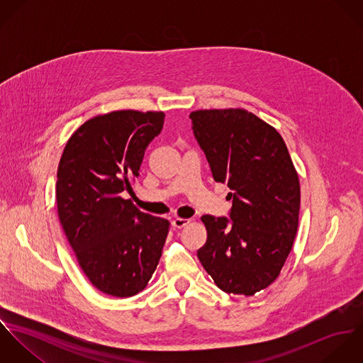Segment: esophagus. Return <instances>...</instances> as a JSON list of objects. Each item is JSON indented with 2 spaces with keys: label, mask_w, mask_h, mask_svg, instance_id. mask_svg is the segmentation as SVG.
<instances>
[{
  "label": "esophagus",
  "mask_w": 363,
  "mask_h": 363,
  "mask_svg": "<svg viewBox=\"0 0 363 363\" xmlns=\"http://www.w3.org/2000/svg\"><path fill=\"white\" fill-rule=\"evenodd\" d=\"M190 222H191V219H187V218H176V219H173L172 225H173L176 229H182V228L187 226Z\"/></svg>",
  "instance_id": "34e87169"
}]
</instances>
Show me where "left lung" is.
<instances>
[{
    "label": "left lung",
    "instance_id": "1",
    "mask_svg": "<svg viewBox=\"0 0 363 363\" xmlns=\"http://www.w3.org/2000/svg\"><path fill=\"white\" fill-rule=\"evenodd\" d=\"M212 176L232 193L230 219L203 215L207 242L197 256L226 294L253 296L288 259L298 230L301 183L281 134L245 108L190 113Z\"/></svg>",
    "mask_w": 363,
    "mask_h": 363
}]
</instances>
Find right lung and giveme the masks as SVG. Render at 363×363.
<instances>
[{"label": "right lung", "mask_w": 363, "mask_h": 363, "mask_svg": "<svg viewBox=\"0 0 363 363\" xmlns=\"http://www.w3.org/2000/svg\"><path fill=\"white\" fill-rule=\"evenodd\" d=\"M163 111L114 110L86 120L65 144L57 169V213L91 284L114 298L144 291L162 256L170 222L131 200L147 145Z\"/></svg>", "instance_id": "right-lung-1"}]
</instances>
